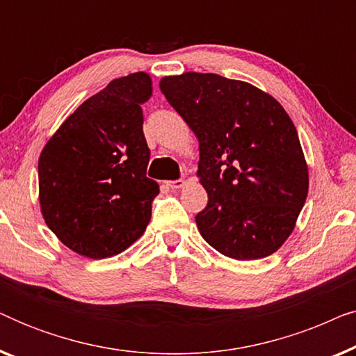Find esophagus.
Instances as JSON below:
<instances>
[{
  "mask_svg": "<svg viewBox=\"0 0 356 356\" xmlns=\"http://www.w3.org/2000/svg\"><path fill=\"white\" fill-rule=\"evenodd\" d=\"M167 186L170 189H179L184 186V179H175V181H167Z\"/></svg>",
  "mask_w": 356,
  "mask_h": 356,
  "instance_id": "obj_1",
  "label": "esophagus"
}]
</instances>
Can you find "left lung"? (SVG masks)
Instances as JSON below:
<instances>
[{
  "mask_svg": "<svg viewBox=\"0 0 356 356\" xmlns=\"http://www.w3.org/2000/svg\"><path fill=\"white\" fill-rule=\"evenodd\" d=\"M199 140L209 201L204 240L238 261L270 256L293 232L308 196V167L293 121L274 97L243 81L184 72L160 81Z\"/></svg>",
  "mask_w": 356,
  "mask_h": 356,
  "instance_id": "left-lung-1",
  "label": "left lung"
}]
</instances>
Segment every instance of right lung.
<instances>
[{
  "label": "right lung",
  "instance_id": "right-lung-1",
  "mask_svg": "<svg viewBox=\"0 0 356 356\" xmlns=\"http://www.w3.org/2000/svg\"><path fill=\"white\" fill-rule=\"evenodd\" d=\"M145 72L118 77L87 99L53 134L38 159L47 225L77 254L104 259L143 235L159 184L147 178L150 150L143 105Z\"/></svg>",
  "mask_w": 356,
  "mask_h": 356
}]
</instances>
